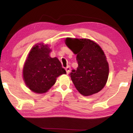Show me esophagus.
I'll return each instance as SVG.
<instances>
[{
	"mask_svg": "<svg viewBox=\"0 0 133 133\" xmlns=\"http://www.w3.org/2000/svg\"><path fill=\"white\" fill-rule=\"evenodd\" d=\"M65 70H66V73L67 74H69V73H70V70H71V66H69V65H68V66H67L66 67Z\"/></svg>",
	"mask_w": 133,
	"mask_h": 133,
	"instance_id": "esophagus-1",
	"label": "esophagus"
}]
</instances>
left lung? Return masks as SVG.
Instances as JSON below:
<instances>
[{
    "instance_id": "left-lung-1",
    "label": "left lung",
    "mask_w": 133,
    "mask_h": 133,
    "mask_svg": "<svg viewBox=\"0 0 133 133\" xmlns=\"http://www.w3.org/2000/svg\"><path fill=\"white\" fill-rule=\"evenodd\" d=\"M65 43L77 54V70L70 74L74 86L85 96L100 91L106 84L109 66L106 56L99 45L90 39L67 38Z\"/></svg>"
}]
</instances>
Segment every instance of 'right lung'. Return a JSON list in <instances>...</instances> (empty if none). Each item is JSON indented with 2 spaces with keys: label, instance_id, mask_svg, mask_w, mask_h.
<instances>
[{
  "label": "right lung",
  "instance_id": "right-lung-1",
  "mask_svg": "<svg viewBox=\"0 0 133 133\" xmlns=\"http://www.w3.org/2000/svg\"><path fill=\"white\" fill-rule=\"evenodd\" d=\"M31 49L23 69L26 86L36 93H44L50 90L56 78L66 71L57 57H50L51 50L47 45L39 44Z\"/></svg>",
  "mask_w": 133,
  "mask_h": 133
}]
</instances>
